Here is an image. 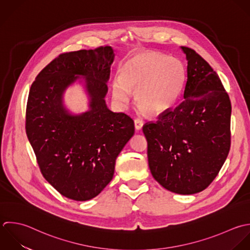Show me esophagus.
Wrapping results in <instances>:
<instances>
[{
    "label": "esophagus",
    "mask_w": 250,
    "mask_h": 250,
    "mask_svg": "<svg viewBox=\"0 0 250 250\" xmlns=\"http://www.w3.org/2000/svg\"><path fill=\"white\" fill-rule=\"evenodd\" d=\"M134 126H135V129L140 130L142 128V126H143V122L141 120H139V119L134 120Z\"/></svg>",
    "instance_id": "esophagus-1"
}]
</instances>
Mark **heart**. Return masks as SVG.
I'll return each mask as SVG.
<instances>
[{"instance_id":"b5f03b06","label":"heart","mask_w":250,"mask_h":250,"mask_svg":"<svg viewBox=\"0 0 250 250\" xmlns=\"http://www.w3.org/2000/svg\"><path fill=\"white\" fill-rule=\"evenodd\" d=\"M185 83L182 63L157 51H142L130 57L122 68V77L113 83V95L122 104L136 91V104L145 112L159 115L178 99Z\"/></svg>"}]
</instances>
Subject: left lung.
Masks as SVG:
<instances>
[{
    "mask_svg": "<svg viewBox=\"0 0 250 250\" xmlns=\"http://www.w3.org/2000/svg\"><path fill=\"white\" fill-rule=\"evenodd\" d=\"M181 48L188 60L184 96L143 132L153 177L170 192L192 195L210 185L227 159L232 106L211 66L194 49Z\"/></svg>",
    "mask_w": 250,
    "mask_h": 250,
    "instance_id": "1",
    "label": "left lung"
}]
</instances>
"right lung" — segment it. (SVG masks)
Wrapping results in <instances>:
<instances>
[{
    "label": "right lung",
    "mask_w": 250,
    "mask_h": 250,
    "mask_svg": "<svg viewBox=\"0 0 250 250\" xmlns=\"http://www.w3.org/2000/svg\"><path fill=\"white\" fill-rule=\"evenodd\" d=\"M111 46L65 52L54 58L31 85L25 128L44 179L62 196L84 202L113 179L116 159L134 134L125 113L107 108ZM79 75L85 76L90 111L71 115L62 93Z\"/></svg>",
    "instance_id": "1"
}]
</instances>
